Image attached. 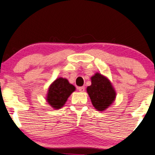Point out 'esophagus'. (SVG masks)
I'll return each instance as SVG.
<instances>
[{
    "instance_id": "esophagus-1",
    "label": "esophagus",
    "mask_w": 155,
    "mask_h": 155,
    "mask_svg": "<svg viewBox=\"0 0 155 155\" xmlns=\"http://www.w3.org/2000/svg\"><path fill=\"white\" fill-rule=\"evenodd\" d=\"M78 91H81V92H83V91H84L85 88H84V87H78Z\"/></svg>"
}]
</instances>
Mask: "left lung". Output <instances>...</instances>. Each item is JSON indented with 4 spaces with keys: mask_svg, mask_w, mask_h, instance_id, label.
<instances>
[{
    "mask_svg": "<svg viewBox=\"0 0 155 155\" xmlns=\"http://www.w3.org/2000/svg\"><path fill=\"white\" fill-rule=\"evenodd\" d=\"M87 91L97 110H104L115 101V91L110 82L101 74L96 73L91 77V84Z\"/></svg>",
    "mask_w": 155,
    "mask_h": 155,
    "instance_id": "8db88e82",
    "label": "left lung"
}]
</instances>
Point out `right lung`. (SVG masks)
Returning a JSON list of instances; mask_svg holds the SVG:
<instances>
[{
	"instance_id": "1",
	"label": "right lung",
	"mask_w": 155,
	"mask_h": 155,
	"mask_svg": "<svg viewBox=\"0 0 155 155\" xmlns=\"http://www.w3.org/2000/svg\"><path fill=\"white\" fill-rule=\"evenodd\" d=\"M75 87L66 79L58 78L50 85L47 101L51 107L59 109L65 104L71 93L75 91Z\"/></svg>"
}]
</instances>
